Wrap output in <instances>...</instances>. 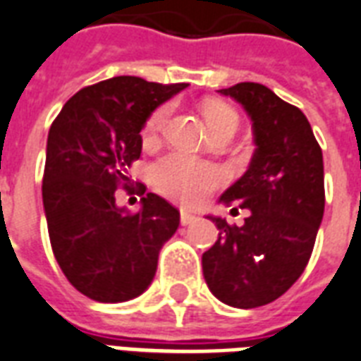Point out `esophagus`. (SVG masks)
Returning <instances> with one entry per match:
<instances>
[{
	"mask_svg": "<svg viewBox=\"0 0 361 361\" xmlns=\"http://www.w3.org/2000/svg\"><path fill=\"white\" fill-rule=\"evenodd\" d=\"M180 221L181 225H191L197 221V216L195 214H191V212H185V210H181L180 212Z\"/></svg>",
	"mask_w": 361,
	"mask_h": 361,
	"instance_id": "1",
	"label": "esophagus"
}]
</instances>
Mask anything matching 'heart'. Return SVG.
<instances>
[{"instance_id":"heart-1","label":"heart","mask_w":361,"mask_h":361,"mask_svg":"<svg viewBox=\"0 0 361 361\" xmlns=\"http://www.w3.org/2000/svg\"><path fill=\"white\" fill-rule=\"evenodd\" d=\"M204 115L214 136L229 126H238L236 114L224 104H208L204 107ZM169 119V104L157 107L145 121L144 132H142L144 142H153L155 137L161 136ZM149 176L157 191L176 202L189 206L200 204L227 180L224 170L216 164L195 161L181 153H172V155L159 159L155 164H151Z\"/></svg>"}]
</instances>
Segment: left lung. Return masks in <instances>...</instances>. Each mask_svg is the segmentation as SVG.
<instances>
[{
    "label": "left lung",
    "mask_w": 361,
    "mask_h": 361,
    "mask_svg": "<svg viewBox=\"0 0 361 361\" xmlns=\"http://www.w3.org/2000/svg\"><path fill=\"white\" fill-rule=\"evenodd\" d=\"M219 92L246 109L257 145L221 200L252 214L242 227L210 217L219 235L202 254V272L219 301L255 309L290 290L309 263L326 204L324 159L305 114L265 85L238 82Z\"/></svg>",
    "instance_id": "8db88e82"
}]
</instances>
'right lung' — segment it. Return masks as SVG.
Returning a JSON list of instances; mask_svg holds the SVG:
<instances>
[{"instance_id": "obj_1", "label": "right lung", "mask_w": 361, "mask_h": 361, "mask_svg": "<svg viewBox=\"0 0 361 361\" xmlns=\"http://www.w3.org/2000/svg\"><path fill=\"white\" fill-rule=\"evenodd\" d=\"M187 82L119 75L85 87L52 121L43 172V206L52 254L82 295L100 302L134 299L155 276L159 250L180 212L147 192L142 210L117 208V189L134 191L128 169L140 159L145 121ZM137 192H145L137 183Z\"/></svg>"}]
</instances>
